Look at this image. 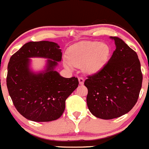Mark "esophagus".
<instances>
[{
	"mask_svg": "<svg viewBox=\"0 0 149 149\" xmlns=\"http://www.w3.org/2000/svg\"><path fill=\"white\" fill-rule=\"evenodd\" d=\"M78 80H79V82L80 85H82L84 83V79L82 77H78Z\"/></svg>",
	"mask_w": 149,
	"mask_h": 149,
	"instance_id": "esophagus-1",
	"label": "esophagus"
}]
</instances>
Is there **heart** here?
<instances>
[{
  "label": "heart",
  "instance_id": "b5f03b06",
  "mask_svg": "<svg viewBox=\"0 0 149 149\" xmlns=\"http://www.w3.org/2000/svg\"><path fill=\"white\" fill-rule=\"evenodd\" d=\"M109 48L101 42H82L73 45L68 52L69 61L64 65L69 70L81 67L85 72L93 73L101 70L108 58Z\"/></svg>",
  "mask_w": 149,
  "mask_h": 149
}]
</instances>
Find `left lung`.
Instances as JSON below:
<instances>
[{"label": "left lung", "instance_id": "left-lung-1", "mask_svg": "<svg viewBox=\"0 0 149 149\" xmlns=\"http://www.w3.org/2000/svg\"><path fill=\"white\" fill-rule=\"evenodd\" d=\"M115 51L108 62L94 74L88 76L87 105L95 117L117 118L135 105L142 87L143 74L136 52L120 38L111 37Z\"/></svg>", "mask_w": 149, "mask_h": 149}]
</instances>
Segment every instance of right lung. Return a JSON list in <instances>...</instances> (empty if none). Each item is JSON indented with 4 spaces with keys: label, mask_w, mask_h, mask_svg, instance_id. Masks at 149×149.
Listing matches in <instances>:
<instances>
[{
    "label": "right lung",
    "mask_w": 149,
    "mask_h": 149,
    "mask_svg": "<svg viewBox=\"0 0 149 149\" xmlns=\"http://www.w3.org/2000/svg\"><path fill=\"white\" fill-rule=\"evenodd\" d=\"M57 43L50 41L29 42L11 56L8 64L6 85L17 111L27 120L50 122L59 118L66 99L78 87L75 77H61L55 67L62 53ZM48 58L47 69L35 73L29 69V58Z\"/></svg>",
    "instance_id": "add662e5"
}]
</instances>
